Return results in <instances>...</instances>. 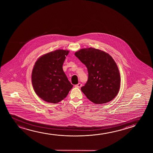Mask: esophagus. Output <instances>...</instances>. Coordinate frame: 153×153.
Returning <instances> with one entry per match:
<instances>
[{"label": "esophagus", "mask_w": 153, "mask_h": 153, "mask_svg": "<svg viewBox=\"0 0 153 153\" xmlns=\"http://www.w3.org/2000/svg\"><path fill=\"white\" fill-rule=\"evenodd\" d=\"M82 84H80V83H79V84H78L77 85H75V87H77V88H80L82 87Z\"/></svg>", "instance_id": "1"}]
</instances>
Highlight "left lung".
<instances>
[{"instance_id":"1","label":"left lung","mask_w":153,"mask_h":153,"mask_svg":"<svg viewBox=\"0 0 153 153\" xmlns=\"http://www.w3.org/2000/svg\"><path fill=\"white\" fill-rule=\"evenodd\" d=\"M75 55L88 70V80L81 88L87 98L96 104L113 100L119 91L120 75L112 57L104 51L92 48L81 49Z\"/></svg>"}]
</instances>
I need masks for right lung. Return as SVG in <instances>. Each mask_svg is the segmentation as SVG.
Listing matches in <instances>:
<instances>
[{
  "label": "right lung",
  "mask_w": 153,
  "mask_h": 153,
  "mask_svg": "<svg viewBox=\"0 0 153 153\" xmlns=\"http://www.w3.org/2000/svg\"><path fill=\"white\" fill-rule=\"evenodd\" d=\"M68 53L63 50L54 51L43 55L35 63L32 84L36 94L46 102H60L73 87L62 68Z\"/></svg>",
  "instance_id": "add662e5"
}]
</instances>
